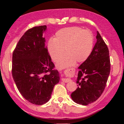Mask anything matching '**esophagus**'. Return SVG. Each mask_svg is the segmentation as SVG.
<instances>
[{
  "label": "esophagus",
  "mask_w": 124,
  "mask_h": 124,
  "mask_svg": "<svg viewBox=\"0 0 124 124\" xmlns=\"http://www.w3.org/2000/svg\"><path fill=\"white\" fill-rule=\"evenodd\" d=\"M62 82H65V83H68V82H69L71 81V79H70V78H63L62 79Z\"/></svg>",
  "instance_id": "obj_1"
}]
</instances>
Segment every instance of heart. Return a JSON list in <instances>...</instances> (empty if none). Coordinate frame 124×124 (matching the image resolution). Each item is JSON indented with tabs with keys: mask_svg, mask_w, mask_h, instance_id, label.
I'll return each instance as SVG.
<instances>
[{
	"mask_svg": "<svg viewBox=\"0 0 124 124\" xmlns=\"http://www.w3.org/2000/svg\"><path fill=\"white\" fill-rule=\"evenodd\" d=\"M93 47V36L89 30L79 27L62 29L50 38L47 43V49L54 62L58 61L65 53L67 54L58 62L59 69L72 65L77 61L82 63L88 59Z\"/></svg>",
	"mask_w": 124,
	"mask_h": 124,
	"instance_id": "obj_1",
	"label": "heart"
}]
</instances>
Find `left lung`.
Instances as JSON below:
<instances>
[{"label":"left lung","instance_id":"8db88e82","mask_svg":"<svg viewBox=\"0 0 124 124\" xmlns=\"http://www.w3.org/2000/svg\"><path fill=\"white\" fill-rule=\"evenodd\" d=\"M97 42L89 57L78 67V87L71 94L75 102L83 106L98 99L104 90L110 71L109 51L97 31Z\"/></svg>","mask_w":124,"mask_h":124}]
</instances>
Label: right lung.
<instances>
[{
    "label": "right lung",
    "mask_w": 124,
    "mask_h": 124,
    "mask_svg": "<svg viewBox=\"0 0 124 124\" xmlns=\"http://www.w3.org/2000/svg\"><path fill=\"white\" fill-rule=\"evenodd\" d=\"M46 29L44 25L26 31L12 54V74L17 89L26 100L36 105L49 101L53 87L60 80L45 46L43 33Z\"/></svg>",
    "instance_id": "1"
}]
</instances>
